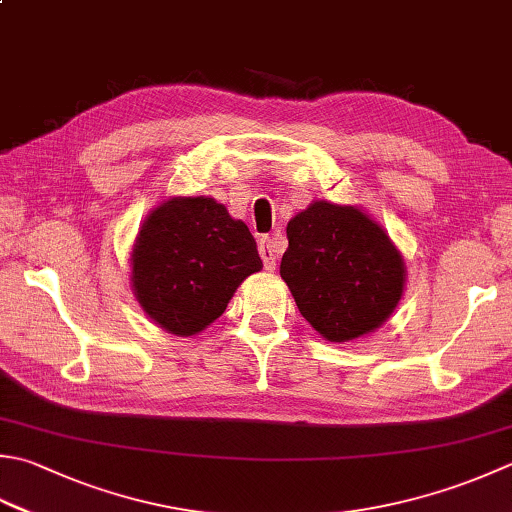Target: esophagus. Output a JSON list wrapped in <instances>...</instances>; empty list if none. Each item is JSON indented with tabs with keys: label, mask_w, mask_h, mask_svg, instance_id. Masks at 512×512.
Segmentation results:
<instances>
[{
	"label": "esophagus",
	"mask_w": 512,
	"mask_h": 512,
	"mask_svg": "<svg viewBox=\"0 0 512 512\" xmlns=\"http://www.w3.org/2000/svg\"><path fill=\"white\" fill-rule=\"evenodd\" d=\"M259 255H262V262L266 270H275L277 266V244L275 239L262 237L259 239Z\"/></svg>",
	"instance_id": "34e87169"
}]
</instances>
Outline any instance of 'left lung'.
<instances>
[{"instance_id":"8db88e82","label":"left lung","mask_w":512,"mask_h":512,"mask_svg":"<svg viewBox=\"0 0 512 512\" xmlns=\"http://www.w3.org/2000/svg\"><path fill=\"white\" fill-rule=\"evenodd\" d=\"M279 273L306 322L328 342L373 333L404 293V259L353 206L310 204L286 228Z\"/></svg>"}]
</instances>
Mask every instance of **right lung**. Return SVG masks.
Returning a JSON list of instances; mask_svg holds the SVG:
<instances>
[{
	"label": "right lung",
	"instance_id": "right-lung-1",
	"mask_svg": "<svg viewBox=\"0 0 512 512\" xmlns=\"http://www.w3.org/2000/svg\"><path fill=\"white\" fill-rule=\"evenodd\" d=\"M146 315L173 335H197L262 270L255 237L210 197H175L148 215L130 255Z\"/></svg>",
	"mask_w": 512,
	"mask_h": 512
}]
</instances>
